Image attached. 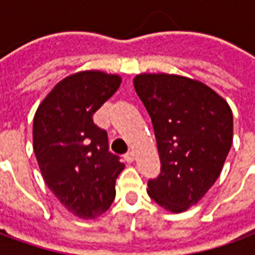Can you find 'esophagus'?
<instances>
[{
  "label": "esophagus",
  "instance_id": "obj_1",
  "mask_svg": "<svg viewBox=\"0 0 255 255\" xmlns=\"http://www.w3.org/2000/svg\"><path fill=\"white\" fill-rule=\"evenodd\" d=\"M124 158H126V161L127 162H133V160H135V154H133V151H128V153H126V155H124Z\"/></svg>",
  "mask_w": 255,
  "mask_h": 255
}]
</instances>
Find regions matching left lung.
Instances as JSON below:
<instances>
[{
	"instance_id": "1",
	"label": "left lung",
	"mask_w": 255,
	"mask_h": 255,
	"mask_svg": "<svg viewBox=\"0 0 255 255\" xmlns=\"http://www.w3.org/2000/svg\"><path fill=\"white\" fill-rule=\"evenodd\" d=\"M133 87L153 123L161 161L147 194L166 210L182 213L220 176L232 144V111L206 84L179 75L142 73Z\"/></svg>"
}]
</instances>
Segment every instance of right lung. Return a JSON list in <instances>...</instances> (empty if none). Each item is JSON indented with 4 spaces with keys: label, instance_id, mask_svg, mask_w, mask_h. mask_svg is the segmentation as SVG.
Segmentation results:
<instances>
[{
    "label": "right lung",
    "instance_id": "right-lung-1",
    "mask_svg": "<svg viewBox=\"0 0 255 255\" xmlns=\"http://www.w3.org/2000/svg\"><path fill=\"white\" fill-rule=\"evenodd\" d=\"M119 75L83 71L63 79L36 109L34 153L47 187L80 219L105 213L124 169L93 115L120 87Z\"/></svg>",
    "mask_w": 255,
    "mask_h": 255
}]
</instances>
